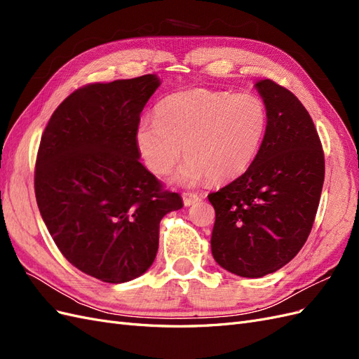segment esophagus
<instances>
[{
    "label": "esophagus",
    "mask_w": 359,
    "mask_h": 359,
    "mask_svg": "<svg viewBox=\"0 0 359 359\" xmlns=\"http://www.w3.org/2000/svg\"><path fill=\"white\" fill-rule=\"evenodd\" d=\"M201 199V196L198 193H191V191H187V193H182V202L186 206H190L193 205L194 202H198Z\"/></svg>",
    "instance_id": "esophagus-1"
}]
</instances>
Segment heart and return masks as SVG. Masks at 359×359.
Here are the masks:
<instances>
[{
  "label": "heart",
  "mask_w": 359,
  "mask_h": 359,
  "mask_svg": "<svg viewBox=\"0 0 359 359\" xmlns=\"http://www.w3.org/2000/svg\"><path fill=\"white\" fill-rule=\"evenodd\" d=\"M154 118L136 127L139 153L151 172L166 175L184 147L187 160L175 175L181 184L203 177L223 182L241 175L256 158L268 127L266 107L259 97L205 88L165 97Z\"/></svg>",
  "instance_id": "obj_1"
}]
</instances>
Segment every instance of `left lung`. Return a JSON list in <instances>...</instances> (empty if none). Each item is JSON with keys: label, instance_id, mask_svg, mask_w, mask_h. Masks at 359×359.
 Returning a JSON list of instances; mask_svg holds the SVG:
<instances>
[{"label": "left lung", "instance_id": "obj_1", "mask_svg": "<svg viewBox=\"0 0 359 359\" xmlns=\"http://www.w3.org/2000/svg\"><path fill=\"white\" fill-rule=\"evenodd\" d=\"M255 86L268 112L264 142L240 178L208 194L215 210V262L247 278L276 273L298 255L325 178L322 144L306 107L273 81Z\"/></svg>", "mask_w": 359, "mask_h": 359}]
</instances>
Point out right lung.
<instances>
[{"label":"right lung","mask_w":359,"mask_h":359,"mask_svg":"<svg viewBox=\"0 0 359 359\" xmlns=\"http://www.w3.org/2000/svg\"><path fill=\"white\" fill-rule=\"evenodd\" d=\"M160 86L156 74L91 83L72 93L43 132L34 173L41 219L82 273L126 283L153 265L160 220L178 193L139 161L136 127Z\"/></svg>","instance_id":"add662e5"}]
</instances>
